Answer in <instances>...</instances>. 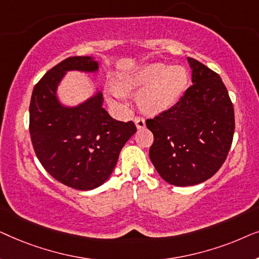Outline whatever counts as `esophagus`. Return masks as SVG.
Masks as SVG:
<instances>
[{
    "label": "esophagus",
    "instance_id": "1",
    "mask_svg": "<svg viewBox=\"0 0 259 259\" xmlns=\"http://www.w3.org/2000/svg\"><path fill=\"white\" fill-rule=\"evenodd\" d=\"M134 122H136L138 130L144 128V127H145V119L141 118V116H137V118L134 119Z\"/></svg>",
    "mask_w": 259,
    "mask_h": 259
}]
</instances>
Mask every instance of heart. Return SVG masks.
Returning <instances> with one entry per match:
<instances>
[{
  "instance_id": "heart-1",
  "label": "heart",
  "mask_w": 259,
  "mask_h": 259,
  "mask_svg": "<svg viewBox=\"0 0 259 259\" xmlns=\"http://www.w3.org/2000/svg\"><path fill=\"white\" fill-rule=\"evenodd\" d=\"M187 84V73L180 66L167 67L164 63H150L133 73L120 76L111 92L122 97V92L140 90L139 104L146 112H160L171 107L180 98Z\"/></svg>"
}]
</instances>
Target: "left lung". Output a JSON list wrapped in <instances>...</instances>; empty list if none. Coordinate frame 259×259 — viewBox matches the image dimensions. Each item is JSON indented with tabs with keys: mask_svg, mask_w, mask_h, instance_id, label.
<instances>
[{
	"mask_svg": "<svg viewBox=\"0 0 259 259\" xmlns=\"http://www.w3.org/2000/svg\"><path fill=\"white\" fill-rule=\"evenodd\" d=\"M187 61L193 83L175 105L146 120L154 137L152 164L176 186L197 185L215 175L235 133V109L221 76L196 59Z\"/></svg>",
	"mask_w": 259,
	"mask_h": 259,
	"instance_id": "8db88e82",
	"label": "left lung"
}]
</instances>
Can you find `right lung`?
Listing matches in <instances>:
<instances>
[{
  "label": "right lung",
  "mask_w": 259,
  "mask_h": 259,
  "mask_svg": "<svg viewBox=\"0 0 259 259\" xmlns=\"http://www.w3.org/2000/svg\"><path fill=\"white\" fill-rule=\"evenodd\" d=\"M73 69L94 72L98 62L90 56H72L45 74L31 94L29 133L35 154L53 178L88 191L108 179L137 127L133 121L113 119L102 108L101 93L75 108L62 107L56 86Z\"/></svg>",
  "instance_id": "add662e5"
}]
</instances>
